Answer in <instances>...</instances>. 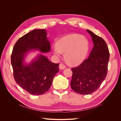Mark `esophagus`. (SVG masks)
Returning <instances> with one entry per match:
<instances>
[{
	"mask_svg": "<svg viewBox=\"0 0 121 121\" xmlns=\"http://www.w3.org/2000/svg\"><path fill=\"white\" fill-rule=\"evenodd\" d=\"M65 68H66V66L65 65L63 64V63H60V65H59V68L61 69H65Z\"/></svg>",
	"mask_w": 121,
	"mask_h": 121,
	"instance_id": "1",
	"label": "esophagus"
}]
</instances>
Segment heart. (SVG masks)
Returning a JSON list of instances; mask_svg holds the SVG:
<instances>
[{"mask_svg":"<svg viewBox=\"0 0 121 121\" xmlns=\"http://www.w3.org/2000/svg\"><path fill=\"white\" fill-rule=\"evenodd\" d=\"M53 48L54 53L58 56L61 52L65 53L67 63L72 65H77L85 59L89 49L88 40L79 34H71L60 38Z\"/></svg>","mask_w":121,"mask_h":121,"instance_id":"heart-1","label":"heart"}]
</instances>
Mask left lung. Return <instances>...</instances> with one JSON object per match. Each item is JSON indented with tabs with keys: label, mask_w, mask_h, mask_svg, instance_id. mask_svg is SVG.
Returning <instances> with one entry per match:
<instances>
[{
	"label": "left lung",
	"mask_w": 121,
	"mask_h": 121,
	"mask_svg": "<svg viewBox=\"0 0 121 121\" xmlns=\"http://www.w3.org/2000/svg\"><path fill=\"white\" fill-rule=\"evenodd\" d=\"M92 37L94 46L89 56L79 66L72 68L71 86L80 94H89L96 91L107 75L109 52L104 40L87 30Z\"/></svg>",
	"instance_id": "left-lung-1"
}]
</instances>
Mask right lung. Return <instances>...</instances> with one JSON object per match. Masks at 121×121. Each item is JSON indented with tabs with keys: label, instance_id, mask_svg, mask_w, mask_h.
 Returning a JSON list of instances; mask_svg holds the SVG:
<instances>
[{
	"label": "right lung",
	"instance_id": "obj_1",
	"mask_svg": "<svg viewBox=\"0 0 121 121\" xmlns=\"http://www.w3.org/2000/svg\"><path fill=\"white\" fill-rule=\"evenodd\" d=\"M32 49L42 53L50 52V44L44 29L33 30L21 37L14 44L11 56L16 83L31 94L39 95L49 89L54 76L59 71V64L50 61L41 54L30 64H25V57Z\"/></svg>",
	"mask_w": 121,
	"mask_h": 121
}]
</instances>
